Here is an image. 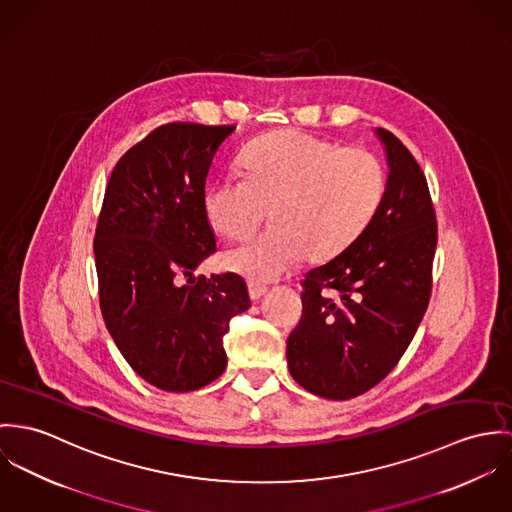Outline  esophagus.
<instances>
[{
	"instance_id": "1",
	"label": "esophagus",
	"mask_w": 512,
	"mask_h": 512,
	"mask_svg": "<svg viewBox=\"0 0 512 512\" xmlns=\"http://www.w3.org/2000/svg\"><path fill=\"white\" fill-rule=\"evenodd\" d=\"M265 292H267V286H265V284L249 283V298H251V300H259Z\"/></svg>"
}]
</instances>
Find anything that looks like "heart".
Listing matches in <instances>:
<instances>
[{"label": "heart", "mask_w": 512, "mask_h": 512, "mask_svg": "<svg viewBox=\"0 0 512 512\" xmlns=\"http://www.w3.org/2000/svg\"><path fill=\"white\" fill-rule=\"evenodd\" d=\"M239 165L243 178L222 176L208 186L204 210L220 235L243 239L271 208L277 228L222 259L251 281L281 277L302 255L308 261L338 255L371 224L387 190V172L373 153L292 129L253 141Z\"/></svg>", "instance_id": "1"}]
</instances>
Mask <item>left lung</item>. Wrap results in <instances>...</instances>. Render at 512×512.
Returning a JSON list of instances; mask_svg holds the SVG:
<instances>
[{
	"label": "left lung",
	"mask_w": 512,
	"mask_h": 512,
	"mask_svg": "<svg viewBox=\"0 0 512 512\" xmlns=\"http://www.w3.org/2000/svg\"><path fill=\"white\" fill-rule=\"evenodd\" d=\"M375 133L389 165L383 204L340 255L304 275L302 318L286 340L292 379L332 400L359 397L395 369L432 292L438 226L426 176L391 131Z\"/></svg>",
	"instance_id": "obj_1"
}]
</instances>
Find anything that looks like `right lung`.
Instances as JSON below:
<instances>
[{
    "mask_svg": "<svg viewBox=\"0 0 512 512\" xmlns=\"http://www.w3.org/2000/svg\"><path fill=\"white\" fill-rule=\"evenodd\" d=\"M233 129L161 125L117 161L106 186L94 239L102 316L131 369L167 393L224 373L229 320L251 306L239 275L194 277L216 251L206 178Z\"/></svg>",
    "mask_w": 512,
    "mask_h": 512,
    "instance_id": "add662e5",
    "label": "right lung"
}]
</instances>
